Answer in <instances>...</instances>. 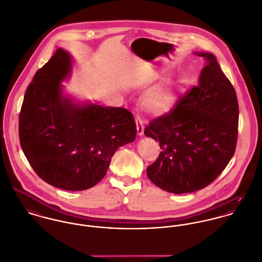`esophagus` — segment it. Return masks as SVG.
<instances>
[{
    "label": "esophagus",
    "mask_w": 262,
    "mask_h": 262,
    "mask_svg": "<svg viewBox=\"0 0 262 262\" xmlns=\"http://www.w3.org/2000/svg\"><path fill=\"white\" fill-rule=\"evenodd\" d=\"M136 125H137V132L139 136H142L144 133V125H143V121L137 117L136 118Z\"/></svg>",
    "instance_id": "34e87169"
}]
</instances>
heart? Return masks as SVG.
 <instances>
[{
  "label": "heart",
  "instance_id": "b5f03b06",
  "mask_svg": "<svg viewBox=\"0 0 262 262\" xmlns=\"http://www.w3.org/2000/svg\"><path fill=\"white\" fill-rule=\"evenodd\" d=\"M174 102V94L170 86L158 85L154 88L145 99L146 108L150 112L161 114L167 112Z\"/></svg>",
  "mask_w": 262,
  "mask_h": 262
}]
</instances>
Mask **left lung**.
Listing matches in <instances>:
<instances>
[{
  "label": "left lung",
  "mask_w": 262,
  "mask_h": 262,
  "mask_svg": "<svg viewBox=\"0 0 262 262\" xmlns=\"http://www.w3.org/2000/svg\"><path fill=\"white\" fill-rule=\"evenodd\" d=\"M194 54L206 59L199 84L144 130L161 148L146 169L147 177L155 186L177 194L213 183L233 157L238 136L239 108L232 83L214 54Z\"/></svg>",
  "instance_id": "1"
}]
</instances>
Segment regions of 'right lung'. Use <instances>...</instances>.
Masks as SVG:
<instances>
[{"instance_id":"add662e5","label":"right lung","mask_w":262,"mask_h":262,"mask_svg":"<svg viewBox=\"0 0 262 262\" xmlns=\"http://www.w3.org/2000/svg\"><path fill=\"white\" fill-rule=\"evenodd\" d=\"M73 73L71 54L58 48L28 85L19 117L22 150L38 177L66 190H84L107 173L115 151L136 137L124 108L77 103L61 82Z\"/></svg>"}]
</instances>
